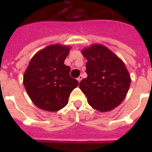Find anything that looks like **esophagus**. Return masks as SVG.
Returning a JSON list of instances; mask_svg holds the SVG:
<instances>
[{
  "label": "esophagus",
  "mask_w": 152,
  "mask_h": 152,
  "mask_svg": "<svg viewBox=\"0 0 152 152\" xmlns=\"http://www.w3.org/2000/svg\"><path fill=\"white\" fill-rule=\"evenodd\" d=\"M77 81H78L79 83H80V80H82V76H79V77H77Z\"/></svg>",
  "instance_id": "1"
}]
</instances>
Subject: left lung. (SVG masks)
Returning <instances> with one entry per match:
<instances>
[{"instance_id": "left-lung-1", "label": "left lung", "mask_w": 152, "mask_h": 152, "mask_svg": "<svg viewBox=\"0 0 152 152\" xmlns=\"http://www.w3.org/2000/svg\"><path fill=\"white\" fill-rule=\"evenodd\" d=\"M87 60V77L79 87L89 105L101 112L113 110L127 94L131 78L123 61L102 44H92L81 50Z\"/></svg>"}]
</instances>
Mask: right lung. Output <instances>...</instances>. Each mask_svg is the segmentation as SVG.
<instances>
[{
  "label": "right lung",
  "mask_w": 152,
  "mask_h": 152,
  "mask_svg": "<svg viewBox=\"0 0 152 152\" xmlns=\"http://www.w3.org/2000/svg\"><path fill=\"white\" fill-rule=\"evenodd\" d=\"M71 47L51 44L36 53L23 76V84L33 103L41 109L57 111L69 102L78 82L70 77V67L64 64Z\"/></svg>",
  "instance_id": "obj_1"
}]
</instances>
